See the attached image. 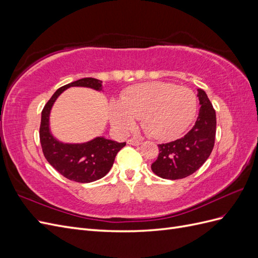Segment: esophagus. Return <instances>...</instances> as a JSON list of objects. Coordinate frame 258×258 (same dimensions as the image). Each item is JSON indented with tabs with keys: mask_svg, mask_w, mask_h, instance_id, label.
<instances>
[{
	"mask_svg": "<svg viewBox=\"0 0 258 258\" xmlns=\"http://www.w3.org/2000/svg\"><path fill=\"white\" fill-rule=\"evenodd\" d=\"M127 143L130 144V145H135V146H138V145L141 144V142H140L139 140H135V139H129L128 141H127Z\"/></svg>",
	"mask_w": 258,
	"mask_h": 258,
	"instance_id": "obj_1",
	"label": "esophagus"
}]
</instances>
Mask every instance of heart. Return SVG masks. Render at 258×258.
Returning a JSON list of instances; mask_svg holds the SVG:
<instances>
[{"mask_svg":"<svg viewBox=\"0 0 258 258\" xmlns=\"http://www.w3.org/2000/svg\"><path fill=\"white\" fill-rule=\"evenodd\" d=\"M111 120L121 132L135 127L136 118L148 136L167 141L181 136L197 112L195 92L172 83L152 82L124 90L120 101L111 103Z\"/></svg>","mask_w":258,"mask_h":258,"instance_id":"heart-1","label":"heart"}]
</instances>
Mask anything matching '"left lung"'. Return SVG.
<instances>
[{"mask_svg":"<svg viewBox=\"0 0 258 258\" xmlns=\"http://www.w3.org/2000/svg\"><path fill=\"white\" fill-rule=\"evenodd\" d=\"M199 115L195 126L175 141L159 144L158 158L152 163L153 172L162 178L179 179L192 174L212 153L216 134V115L207 93L198 89Z\"/></svg>","mask_w":258,"mask_h":258,"instance_id":"8db88e82","label":"left lung"}]
</instances>
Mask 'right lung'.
Segmentation results:
<instances>
[{
  "label": "right lung",
  "mask_w": 258,
  "mask_h": 258,
  "mask_svg": "<svg viewBox=\"0 0 258 258\" xmlns=\"http://www.w3.org/2000/svg\"><path fill=\"white\" fill-rule=\"evenodd\" d=\"M102 82L86 77L62 86L45 104L42 111L40 141L45 158L64 177L79 183H90L106 175L115 157L126 142L118 143L104 138H96L83 144H64L57 141L49 132V113L60 93L74 86L101 90Z\"/></svg>",
  "instance_id": "add662e5"
}]
</instances>
